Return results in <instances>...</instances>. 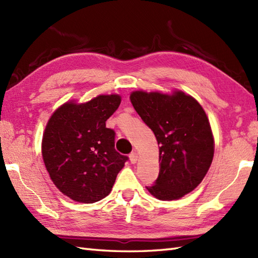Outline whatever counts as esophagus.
<instances>
[{"label":"esophagus","mask_w":258,"mask_h":258,"mask_svg":"<svg viewBox=\"0 0 258 258\" xmlns=\"http://www.w3.org/2000/svg\"><path fill=\"white\" fill-rule=\"evenodd\" d=\"M129 159H130V162L133 163V164L137 163V161H138V154H137V152H131L130 155H129Z\"/></svg>","instance_id":"esophagus-1"}]
</instances>
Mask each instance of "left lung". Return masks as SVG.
<instances>
[{
	"mask_svg": "<svg viewBox=\"0 0 258 258\" xmlns=\"http://www.w3.org/2000/svg\"><path fill=\"white\" fill-rule=\"evenodd\" d=\"M130 100L160 146L159 176L147 189L160 200L181 198L202 183L211 165L215 144L208 117L183 92H134Z\"/></svg>",
	"mask_w": 258,
	"mask_h": 258,
	"instance_id": "obj_1",
	"label": "left lung"
}]
</instances>
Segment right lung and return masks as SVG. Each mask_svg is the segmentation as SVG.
Instances as JSON below:
<instances>
[{
    "instance_id": "1",
    "label": "right lung",
    "mask_w": 258,
    "mask_h": 258,
    "mask_svg": "<svg viewBox=\"0 0 258 258\" xmlns=\"http://www.w3.org/2000/svg\"><path fill=\"white\" fill-rule=\"evenodd\" d=\"M120 102L118 95H99L85 104L67 103L49 119L42 159L56 188L75 202L105 198L128 161L115 149V131L106 127Z\"/></svg>"
}]
</instances>
